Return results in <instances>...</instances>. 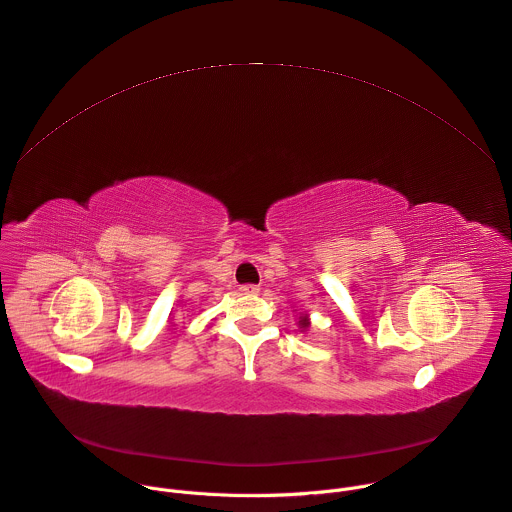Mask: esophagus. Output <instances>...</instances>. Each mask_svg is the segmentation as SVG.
<instances>
[{"instance_id":"obj_1","label":"esophagus","mask_w":512,"mask_h":512,"mask_svg":"<svg viewBox=\"0 0 512 512\" xmlns=\"http://www.w3.org/2000/svg\"><path fill=\"white\" fill-rule=\"evenodd\" d=\"M239 292H241L243 296H257V294H259V286H241Z\"/></svg>"}]
</instances>
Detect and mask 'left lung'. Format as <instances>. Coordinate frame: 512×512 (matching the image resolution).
Here are the masks:
<instances>
[{
    "instance_id": "8db88e82",
    "label": "left lung",
    "mask_w": 512,
    "mask_h": 512,
    "mask_svg": "<svg viewBox=\"0 0 512 512\" xmlns=\"http://www.w3.org/2000/svg\"><path fill=\"white\" fill-rule=\"evenodd\" d=\"M298 327L302 329V333H306V331L310 329V316H308L306 312H302V314H300V318H298Z\"/></svg>"
}]
</instances>
